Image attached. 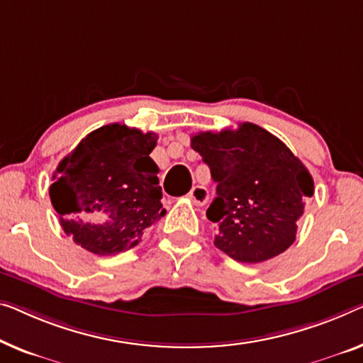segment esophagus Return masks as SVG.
<instances>
[{"label": "esophagus", "instance_id": "34e87169", "mask_svg": "<svg viewBox=\"0 0 363 363\" xmlns=\"http://www.w3.org/2000/svg\"><path fill=\"white\" fill-rule=\"evenodd\" d=\"M189 199L196 205H205L208 200V191L203 186H194L189 192Z\"/></svg>", "mask_w": 363, "mask_h": 363}]
</instances>
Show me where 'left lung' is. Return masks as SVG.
Segmentation results:
<instances>
[{"label": "left lung", "instance_id": "obj_1", "mask_svg": "<svg viewBox=\"0 0 363 363\" xmlns=\"http://www.w3.org/2000/svg\"><path fill=\"white\" fill-rule=\"evenodd\" d=\"M216 182L207 218L215 246L238 262L257 264L294 245L296 223L315 192L313 177L284 142L256 123L191 138Z\"/></svg>", "mask_w": 363, "mask_h": 363}]
</instances>
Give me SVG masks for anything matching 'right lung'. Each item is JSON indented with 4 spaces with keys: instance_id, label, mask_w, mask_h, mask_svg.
I'll list each match as a JSON object with an SVG mask.
<instances>
[{
    "instance_id": "1",
    "label": "right lung",
    "mask_w": 363,
    "mask_h": 363,
    "mask_svg": "<svg viewBox=\"0 0 363 363\" xmlns=\"http://www.w3.org/2000/svg\"><path fill=\"white\" fill-rule=\"evenodd\" d=\"M156 142L153 132L111 123L58 163L48 194L77 245L97 256L128 251L164 216L160 169L150 158Z\"/></svg>"
}]
</instances>
